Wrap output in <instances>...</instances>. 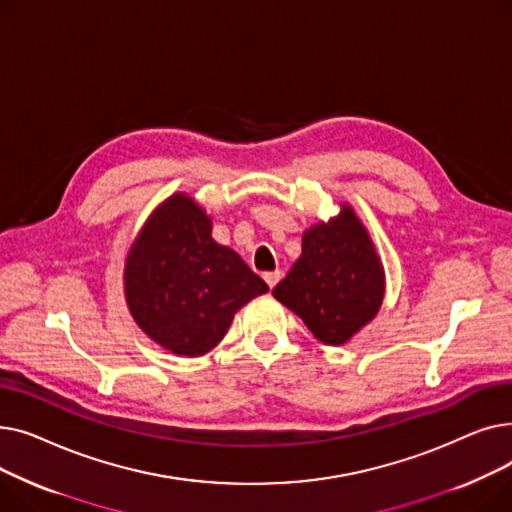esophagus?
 <instances>
[{
  "label": "esophagus",
  "instance_id": "obj_1",
  "mask_svg": "<svg viewBox=\"0 0 512 512\" xmlns=\"http://www.w3.org/2000/svg\"><path fill=\"white\" fill-rule=\"evenodd\" d=\"M280 278H282V272H267L265 276H263V280L267 282V286H270V288H274L278 282H280Z\"/></svg>",
  "mask_w": 512,
  "mask_h": 512
}]
</instances>
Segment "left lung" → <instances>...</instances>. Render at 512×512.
Instances as JSON below:
<instances>
[{
	"instance_id": "8db88e82",
	"label": "left lung",
	"mask_w": 512,
	"mask_h": 512,
	"mask_svg": "<svg viewBox=\"0 0 512 512\" xmlns=\"http://www.w3.org/2000/svg\"><path fill=\"white\" fill-rule=\"evenodd\" d=\"M384 265L351 205L303 234V253L272 290L324 344H344L378 315Z\"/></svg>"
}]
</instances>
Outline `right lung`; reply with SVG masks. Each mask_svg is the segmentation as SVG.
Wrapping results in <instances>:
<instances>
[{
    "label": "right lung",
    "instance_id": "add662e5",
    "mask_svg": "<svg viewBox=\"0 0 512 512\" xmlns=\"http://www.w3.org/2000/svg\"><path fill=\"white\" fill-rule=\"evenodd\" d=\"M267 290L236 251L211 238V218L184 193L149 215L124 265L130 315L180 357L209 353L234 313Z\"/></svg>",
    "mask_w": 512,
    "mask_h": 512
}]
</instances>
